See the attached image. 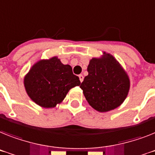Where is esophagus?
<instances>
[{
  "label": "esophagus",
  "instance_id": "1",
  "mask_svg": "<svg viewBox=\"0 0 155 155\" xmlns=\"http://www.w3.org/2000/svg\"><path fill=\"white\" fill-rule=\"evenodd\" d=\"M79 78H80V82H81V83L84 81V75H79Z\"/></svg>",
  "mask_w": 155,
  "mask_h": 155
}]
</instances>
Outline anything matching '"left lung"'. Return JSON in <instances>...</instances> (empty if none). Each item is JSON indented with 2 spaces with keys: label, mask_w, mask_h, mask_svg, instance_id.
<instances>
[{
  "label": "left lung",
  "mask_w": 155,
  "mask_h": 155,
  "mask_svg": "<svg viewBox=\"0 0 155 155\" xmlns=\"http://www.w3.org/2000/svg\"><path fill=\"white\" fill-rule=\"evenodd\" d=\"M87 71L80 88L90 106L103 113L123 103L128 94L130 80L113 56L104 53L102 58H92Z\"/></svg>",
  "instance_id": "left-lung-1"
}]
</instances>
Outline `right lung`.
Wrapping results in <instances>:
<instances>
[{
  "mask_svg": "<svg viewBox=\"0 0 155 155\" xmlns=\"http://www.w3.org/2000/svg\"><path fill=\"white\" fill-rule=\"evenodd\" d=\"M80 85V79L71 66L63 64L57 57L35 64L24 78L28 96L44 108L55 107L71 88Z\"/></svg>",
  "mask_w": 155,
  "mask_h": 155,
  "instance_id": "right-lung-1",
  "label": "right lung"
}]
</instances>
